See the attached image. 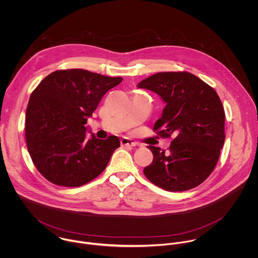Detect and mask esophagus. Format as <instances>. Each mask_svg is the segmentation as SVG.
<instances>
[{
  "mask_svg": "<svg viewBox=\"0 0 258 258\" xmlns=\"http://www.w3.org/2000/svg\"><path fill=\"white\" fill-rule=\"evenodd\" d=\"M121 145L122 146H127V147H135L136 146V143L133 142L131 139L129 138H122L121 141H120Z\"/></svg>",
  "mask_w": 258,
  "mask_h": 258,
  "instance_id": "1",
  "label": "esophagus"
}]
</instances>
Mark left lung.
Returning <instances> with one entry per match:
<instances>
[{
  "instance_id": "obj_1",
  "label": "left lung",
  "mask_w": 258,
  "mask_h": 258,
  "mask_svg": "<svg viewBox=\"0 0 258 258\" xmlns=\"http://www.w3.org/2000/svg\"><path fill=\"white\" fill-rule=\"evenodd\" d=\"M138 87L156 92L166 102L153 130L163 138L174 136L167 151L148 146L154 159L144 175L169 191L202 184L214 171L225 139V113L218 93L186 72L154 74Z\"/></svg>"
}]
</instances>
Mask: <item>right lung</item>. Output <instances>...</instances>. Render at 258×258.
<instances>
[{"instance_id": "1", "label": "right lung", "mask_w": 258, "mask_h": 258, "mask_svg": "<svg viewBox=\"0 0 258 258\" xmlns=\"http://www.w3.org/2000/svg\"><path fill=\"white\" fill-rule=\"evenodd\" d=\"M122 77L85 70H60L45 76L32 92L26 113V142L37 171L50 183L80 186L98 177L113 152L117 136L85 138L87 117Z\"/></svg>"}]
</instances>
